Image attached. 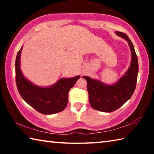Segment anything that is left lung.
<instances>
[{
	"instance_id": "8db88e82",
	"label": "left lung",
	"mask_w": 154,
	"mask_h": 154,
	"mask_svg": "<svg viewBox=\"0 0 154 154\" xmlns=\"http://www.w3.org/2000/svg\"><path fill=\"white\" fill-rule=\"evenodd\" d=\"M116 35L128 43L131 50L130 66L124 75L113 85H107L89 77H83L87 81V89L91 106L103 112L114 111L131 98L136 88L139 64L133 44L126 34L116 31Z\"/></svg>"
}]
</instances>
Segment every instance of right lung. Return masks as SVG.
Segmentation results:
<instances>
[{
  "mask_svg": "<svg viewBox=\"0 0 154 154\" xmlns=\"http://www.w3.org/2000/svg\"><path fill=\"white\" fill-rule=\"evenodd\" d=\"M22 48L18 51L15 60V81L20 94L28 105L42 114L50 115L62 111L67 105L69 90L80 77L62 78L48 88L35 85L26 79L21 71L20 55Z\"/></svg>",
  "mask_w": 154,
  "mask_h": 154,
  "instance_id": "right-lung-1",
  "label": "right lung"
}]
</instances>
